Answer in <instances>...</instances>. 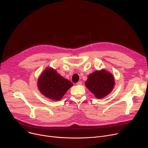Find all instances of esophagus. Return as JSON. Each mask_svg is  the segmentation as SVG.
I'll use <instances>...</instances> for the list:
<instances>
[{
	"instance_id": "1",
	"label": "esophagus",
	"mask_w": 148,
	"mask_h": 148,
	"mask_svg": "<svg viewBox=\"0 0 148 148\" xmlns=\"http://www.w3.org/2000/svg\"><path fill=\"white\" fill-rule=\"evenodd\" d=\"M76 84H77V85H81L82 84V82L81 81H79V82H78Z\"/></svg>"
}]
</instances>
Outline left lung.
<instances>
[{
	"label": "left lung",
	"instance_id": "1",
	"mask_svg": "<svg viewBox=\"0 0 148 148\" xmlns=\"http://www.w3.org/2000/svg\"><path fill=\"white\" fill-rule=\"evenodd\" d=\"M114 84L112 75L105 70L97 71L89 74L85 82L87 88L97 99L104 97L110 94Z\"/></svg>",
	"mask_w": 148,
	"mask_h": 148
}]
</instances>
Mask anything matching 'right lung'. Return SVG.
I'll list each match as a JSON object with an SVG mask.
<instances>
[{"label": "right lung", "mask_w": 148, "mask_h": 148, "mask_svg": "<svg viewBox=\"0 0 148 148\" xmlns=\"http://www.w3.org/2000/svg\"><path fill=\"white\" fill-rule=\"evenodd\" d=\"M37 84L43 95L55 100H60L73 85L71 82L64 79L56 70L49 68L40 76Z\"/></svg>", "instance_id": "add662e5"}]
</instances>
